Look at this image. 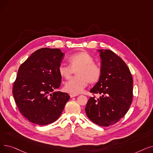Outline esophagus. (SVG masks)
I'll use <instances>...</instances> for the list:
<instances>
[{"mask_svg":"<svg viewBox=\"0 0 153 153\" xmlns=\"http://www.w3.org/2000/svg\"><path fill=\"white\" fill-rule=\"evenodd\" d=\"M78 95L77 94H70V97L72 98V97H76V96H77Z\"/></svg>","mask_w":153,"mask_h":153,"instance_id":"esophagus-1","label":"esophagus"}]
</instances>
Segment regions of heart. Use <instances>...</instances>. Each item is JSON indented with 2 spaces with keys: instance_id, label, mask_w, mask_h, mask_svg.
<instances>
[{
  "instance_id": "1",
  "label": "heart",
  "mask_w": 153,
  "mask_h": 153,
  "mask_svg": "<svg viewBox=\"0 0 153 153\" xmlns=\"http://www.w3.org/2000/svg\"><path fill=\"white\" fill-rule=\"evenodd\" d=\"M69 66L60 65L58 72L64 79H69L74 71L76 77L64 85V91L73 94L83 92L88 84H95L99 81L101 76L100 68L94 62V59L89 53L81 51L71 55L68 59Z\"/></svg>"
}]
</instances>
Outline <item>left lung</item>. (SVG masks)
<instances>
[{"instance_id":"left-lung-1","label":"left lung","mask_w":153,"mask_h":153,"mask_svg":"<svg viewBox=\"0 0 153 153\" xmlns=\"http://www.w3.org/2000/svg\"><path fill=\"white\" fill-rule=\"evenodd\" d=\"M101 58L99 81L90 91L85 108L94 123L102 126L112 125L123 118L129 110L133 99V78L126 63L109 50H99ZM95 94H100L97 99Z\"/></svg>"}]
</instances>
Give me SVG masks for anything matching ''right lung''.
Instances as JSON below:
<instances>
[{
  "label": "right lung",
  "instance_id": "right-lung-1",
  "mask_svg": "<svg viewBox=\"0 0 153 153\" xmlns=\"http://www.w3.org/2000/svg\"><path fill=\"white\" fill-rule=\"evenodd\" d=\"M63 56L58 48H41L19 69L13 95L20 113L31 123L39 125L53 123L70 99L67 93L54 91L61 85L58 68Z\"/></svg>",
  "mask_w": 153,
  "mask_h": 153
}]
</instances>
